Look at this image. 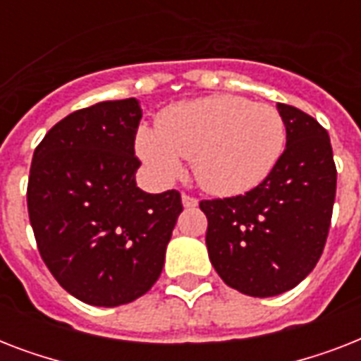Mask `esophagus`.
Returning <instances> with one entry per match:
<instances>
[{
	"label": "esophagus",
	"mask_w": 361,
	"mask_h": 361,
	"mask_svg": "<svg viewBox=\"0 0 361 361\" xmlns=\"http://www.w3.org/2000/svg\"><path fill=\"white\" fill-rule=\"evenodd\" d=\"M181 200H183V206H185V208H195V206H198V200L195 197H191V195H183Z\"/></svg>",
	"instance_id": "obj_1"
}]
</instances>
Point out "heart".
Returning <instances> with one entry per match:
<instances>
[{"label":"heart","mask_w":361,"mask_h":361,"mask_svg":"<svg viewBox=\"0 0 361 361\" xmlns=\"http://www.w3.org/2000/svg\"><path fill=\"white\" fill-rule=\"evenodd\" d=\"M286 125L271 104L212 95L163 110L157 130L142 127L136 152L159 181L181 174L192 159L198 183L214 195H241L260 185L285 152Z\"/></svg>","instance_id":"1"}]
</instances>
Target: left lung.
I'll use <instances>...</instances> for the list:
<instances>
[{
    "label": "left lung",
    "mask_w": 361,
    "mask_h": 361,
    "mask_svg": "<svg viewBox=\"0 0 361 361\" xmlns=\"http://www.w3.org/2000/svg\"><path fill=\"white\" fill-rule=\"evenodd\" d=\"M277 110L286 147L271 174L245 195L200 200L215 271L255 298L283 294L313 271L336 200L337 170L326 129L296 106L277 103Z\"/></svg>",
    "instance_id": "obj_1"
}]
</instances>
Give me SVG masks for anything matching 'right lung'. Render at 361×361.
<instances>
[{
	"label": "right lung",
	"instance_id": "add662e5",
	"mask_svg": "<svg viewBox=\"0 0 361 361\" xmlns=\"http://www.w3.org/2000/svg\"><path fill=\"white\" fill-rule=\"evenodd\" d=\"M136 99L76 110L35 147L27 214L41 258L80 302L116 307L146 294L183 209L180 191L136 187Z\"/></svg>",
	"mask_w": 361,
	"mask_h": 361
}]
</instances>
